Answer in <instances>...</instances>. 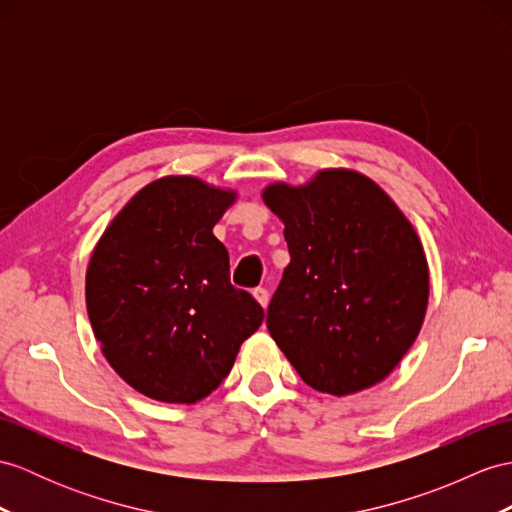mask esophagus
Returning a JSON list of instances; mask_svg holds the SVG:
<instances>
[{
	"instance_id": "1",
	"label": "esophagus",
	"mask_w": 512,
	"mask_h": 512,
	"mask_svg": "<svg viewBox=\"0 0 512 512\" xmlns=\"http://www.w3.org/2000/svg\"><path fill=\"white\" fill-rule=\"evenodd\" d=\"M254 297L258 299L260 306L267 308V304H269V291L267 289H263V286H258V289H254Z\"/></svg>"
}]
</instances>
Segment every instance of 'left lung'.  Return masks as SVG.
<instances>
[{
	"mask_svg": "<svg viewBox=\"0 0 512 512\" xmlns=\"http://www.w3.org/2000/svg\"><path fill=\"white\" fill-rule=\"evenodd\" d=\"M263 199L291 254L267 310L273 341L321 393L384 380L428 306V263L410 221L376 182L347 169L319 171L304 186L271 184Z\"/></svg>",
	"mask_w": 512,
	"mask_h": 512,
	"instance_id": "obj_1",
	"label": "left lung"
}]
</instances>
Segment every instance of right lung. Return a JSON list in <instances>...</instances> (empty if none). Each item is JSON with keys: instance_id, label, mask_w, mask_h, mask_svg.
Segmentation results:
<instances>
[{"instance_id": "1", "label": "right lung", "mask_w": 512, "mask_h": 512, "mask_svg": "<svg viewBox=\"0 0 512 512\" xmlns=\"http://www.w3.org/2000/svg\"><path fill=\"white\" fill-rule=\"evenodd\" d=\"M232 191L160 178L112 219L86 269V310L110 367L132 389L195 404L228 376L265 310L230 282L213 234Z\"/></svg>"}]
</instances>
